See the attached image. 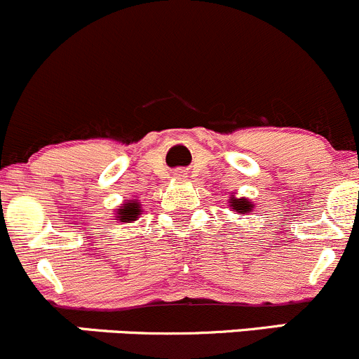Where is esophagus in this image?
Returning a JSON list of instances; mask_svg holds the SVG:
<instances>
[{"label":"esophagus","instance_id":"obj_1","mask_svg":"<svg viewBox=\"0 0 359 359\" xmlns=\"http://www.w3.org/2000/svg\"><path fill=\"white\" fill-rule=\"evenodd\" d=\"M173 177H175V179H179V180H182V179H186L187 173H186V170L179 168V170H175V172H173Z\"/></svg>","mask_w":359,"mask_h":359}]
</instances>
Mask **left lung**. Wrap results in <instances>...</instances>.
<instances>
[{"mask_svg":"<svg viewBox=\"0 0 359 359\" xmlns=\"http://www.w3.org/2000/svg\"><path fill=\"white\" fill-rule=\"evenodd\" d=\"M228 203H229V207L233 208V212H236V214H240V215L249 214V212L254 210V203L245 196L238 198V196H235V194H231Z\"/></svg>","mask_w":359,"mask_h":359,"instance_id":"left-lung-1","label":"left lung"}]
</instances>
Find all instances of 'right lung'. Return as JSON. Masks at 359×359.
Returning <instances> with one entry per match:
<instances>
[{
	"instance_id": "right-lung-1",
	"label": "right lung",
	"mask_w": 359,
	"mask_h": 359,
	"mask_svg": "<svg viewBox=\"0 0 359 359\" xmlns=\"http://www.w3.org/2000/svg\"><path fill=\"white\" fill-rule=\"evenodd\" d=\"M142 207L138 200H128L121 205L119 208H116V221L119 222H133L137 221L138 215H140Z\"/></svg>"
}]
</instances>
